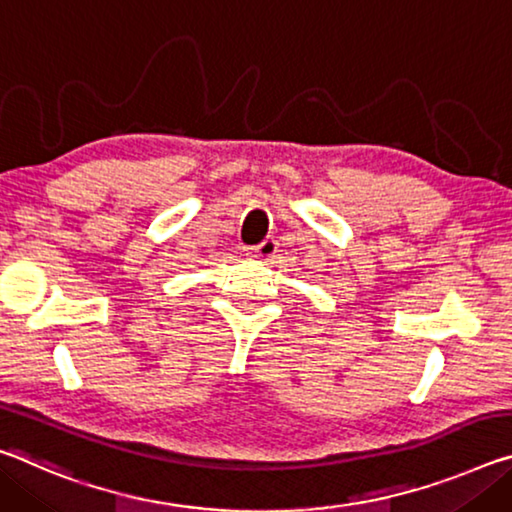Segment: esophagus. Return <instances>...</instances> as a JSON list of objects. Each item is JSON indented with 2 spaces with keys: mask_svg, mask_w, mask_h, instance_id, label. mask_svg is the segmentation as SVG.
<instances>
[{
  "mask_svg": "<svg viewBox=\"0 0 512 512\" xmlns=\"http://www.w3.org/2000/svg\"><path fill=\"white\" fill-rule=\"evenodd\" d=\"M253 250H255V255L259 259H271L275 253H278V241L269 237V239H264L262 243H259V246H255Z\"/></svg>",
  "mask_w": 512,
  "mask_h": 512,
  "instance_id": "34e87169",
  "label": "esophagus"
}]
</instances>
